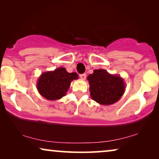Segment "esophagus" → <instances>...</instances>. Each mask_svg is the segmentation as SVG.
<instances>
[{"instance_id":"obj_1","label":"esophagus","mask_w":159,"mask_h":159,"mask_svg":"<svg viewBox=\"0 0 159 159\" xmlns=\"http://www.w3.org/2000/svg\"><path fill=\"white\" fill-rule=\"evenodd\" d=\"M80 77L81 78L82 80H85L86 79V74H82V75H80Z\"/></svg>"}]
</instances>
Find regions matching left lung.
Returning a JSON list of instances; mask_svg holds the SVG:
<instances>
[{
	"instance_id": "8db88e82",
	"label": "left lung",
	"mask_w": 159,
	"mask_h": 159,
	"mask_svg": "<svg viewBox=\"0 0 159 159\" xmlns=\"http://www.w3.org/2000/svg\"><path fill=\"white\" fill-rule=\"evenodd\" d=\"M90 96L101 105H111L119 101L125 90L124 80L104 69H95L88 77Z\"/></svg>"
}]
</instances>
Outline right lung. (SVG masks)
<instances>
[{
  "label": "right lung",
  "mask_w": 159,
  "mask_h": 159,
  "mask_svg": "<svg viewBox=\"0 0 159 159\" xmlns=\"http://www.w3.org/2000/svg\"><path fill=\"white\" fill-rule=\"evenodd\" d=\"M78 79L76 72L69 73L64 67L43 73L39 77L37 88L40 94L47 100L56 101L65 96L71 82Z\"/></svg>",
  "instance_id": "add662e5"
}]
</instances>
